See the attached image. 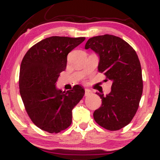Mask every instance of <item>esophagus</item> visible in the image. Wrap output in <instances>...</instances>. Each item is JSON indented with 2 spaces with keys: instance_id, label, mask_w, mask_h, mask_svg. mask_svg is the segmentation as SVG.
Returning a JSON list of instances; mask_svg holds the SVG:
<instances>
[{
  "instance_id": "1",
  "label": "esophagus",
  "mask_w": 160,
  "mask_h": 160,
  "mask_svg": "<svg viewBox=\"0 0 160 160\" xmlns=\"http://www.w3.org/2000/svg\"><path fill=\"white\" fill-rule=\"evenodd\" d=\"M91 93H92V91L91 90H89V89H85V95H86V96H87V95H90Z\"/></svg>"
}]
</instances>
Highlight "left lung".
<instances>
[{
    "label": "left lung",
    "instance_id": "left-lung-1",
    "mask_svg": "<svg viewBox=\"0 0 160 160\" xmlns=\"http://www.w3.org/2000/svg\"><path fill=\"white\" fill-rule=\"evenodd\" d=\"M85 49L98 55V71L112 82L111 91L102 98V106L93 117L99 126L110 131L125 127L131 122L139 106L143 92L142 72L136 52L119 37L104 34L93 37Z\"/></svg>",
    "mask_w": 160,
    "mask_h": 160
}]
</instances>
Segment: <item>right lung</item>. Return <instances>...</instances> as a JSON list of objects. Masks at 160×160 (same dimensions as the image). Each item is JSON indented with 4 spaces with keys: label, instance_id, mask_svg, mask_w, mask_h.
I'll return each instance as SVG.
<instances>
[{
    "label": "right lung",
    "instance_id": "right-lung-1",
    "mask_svg": "<svg viewBox=\"0 0 160 160\" xmlns=\"http://www.w3.org/2000/svg\"><path fill=\"white\" fill-rule=\"evenodd\" d=\"M85 38L52 36L31 47L20 66L19 92L30 119L38 128L58 133L71 126L72 110L85 94L75 85L67 92L56 83L67 65L68 54Z\"/></svg>",
    "mask_w": 160,
    "mask_h": 160
}]
</instances>
